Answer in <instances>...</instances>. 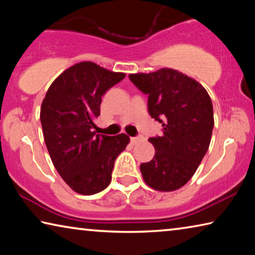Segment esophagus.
<instances>
[{"label": "esophagus", "mask_w": 255, "mask_h": 255, "mask_svg": "<svg viewBox=\"0 0 255 255\" xmlns=\"http://www.w3.org/2000/svg\"><path fill=\"white\" fill-rule=\"evenodd\" d=\"M143 140H144V138L141 137V136H138V137H131V138H130L131 144H133V145H136V144H138V143H140V141H143Z\"/></svg>", "instance_id": "34e87169"}]
</instances>
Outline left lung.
Returning <instances> with one entry per match:
<instances>
[{
	"label": "left lung",
	"mask_w": 255,
	"mask_h": 255,
	"mask_svg": "<svg viewBox=\"0 0 255 255\" xmlns=\"http://www.w3.org/2000/svg\"><path fill=\"white\" fill-rule=\"evenodd\" d=\"M148 96L150 117L162 124V136L149 138L152 161L140 164L145 183L157 191H174L195 174L208 150L214 128L213 103L199 82L172 68L130 74Z\"/></svg>",
	"instance_id": "8db88e82"
}]
</instances>
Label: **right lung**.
Instances as JSON below:
<instances>
[{"instance_id": "right-lung-1", "label": "right lung", "mask_w": 255, "mask_h": 255, "mask_svg": "<svg viewBox=\"0 0 255 255\" xmlns=\"http://www.w3.org/2000/svg\"><path fill=\"white\" fill-rule=\"evenodd\" d=\"M125 76L92 62L77 63L51 83L41 103L40 122L51 162L80 195H94L110 184L116 158L129 143L126 133L96 131L102 96Z\"/></svg>"}]
</instances>
